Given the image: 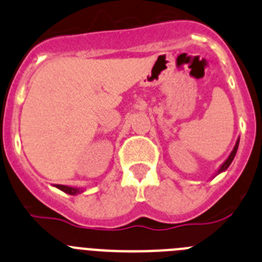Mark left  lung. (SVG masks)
<instances>
[{
  "mask_svg": "<svg viewBox=\"0 0 262 262\" xmlns=\"http://www.w3.org/2000/svg\"><path fill=\"white\" fill-rule=\"evenodd\" d=\"M239 142H240V138H237V140H236V144H235V147H233L232 152H231V154H230V156L227 157L226 161H224V163L222 164L221 166H219V169H217V170H216V173H215V176L221 174L222 172H224V170H227V168H228V166L231 165V163H232L233 157H235L236 152H237V148H239ZM215 176H214V177H215Z\"/></svg>",
  "mask_w": 262,
  "mask_h": 262,
  "instance_id": "8db88e82",
  "label": "left lung"
}]
</instances>
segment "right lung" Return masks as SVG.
I'll return each mask as SVG.
<instances>
[{
  "label": "right lung",
  "mask_w": 262,
  "mask_h": 262,
  "mask_svg": "<svg viewBox=\"0 0 262 262\" xmlns=\"http://www.w3.org/2000/svg\"><path fill=\"white\" fill-rule=\"evenodd\" d=\"M55 187H57L59 190L64 191V193L67 194H71V195H76V194H80L82 193V189H80V187H72V186H66V185H53Z\"/></svg>",
  "instance_id": "1"
}]
</instances>
